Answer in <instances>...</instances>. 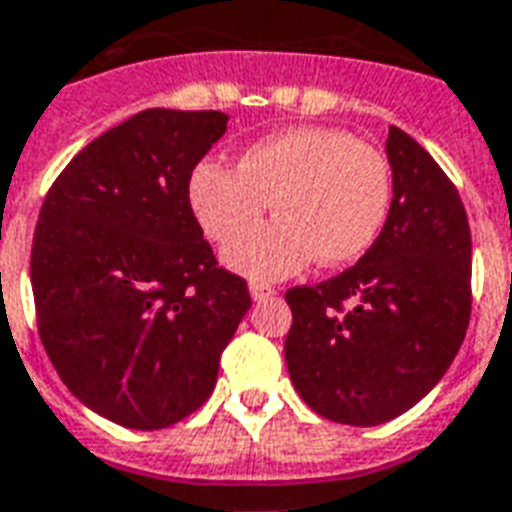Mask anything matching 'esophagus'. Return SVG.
<instances>
[{
    "instance_id": "esophagus-1",
    "label": "esophagus",
    "mask_w": 512,
    "mask_h": 512,
    "mask_svg": "<svg viewBox=\"0 0 512 512\" xmlns=\"http://www.w3.org/2000/svg\"><path fill=\"white\" fill-rule=\"evenodd\" d=\"M249 293H252L255 301H263V298H268V295H274L276 290L271 285H266V282H249Z\"/></svg>"
}]
</instances>
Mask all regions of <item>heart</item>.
<instances>
[{"label": "heart", "mask_w": 512, "mask_h": 512, "mask_svg": "<svg viewBox=\"0 0 512 512\" xmlns=\"http://www.w3.org/2000/svg\"><path fill=\"white\" fill-rule=\"evenodd\" d=\"M192 214L227 244L265 213L280 214L227 246V266L276 279L309 266H347L374 246L388 219L393 170L372 143L336 127H293L246 146L236 168L203 160L189 173Z\"/></svg>", "instance_id": "heart-1"}]
</instances>
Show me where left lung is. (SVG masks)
<instances>
[{"label":"left lung","instance_id":"obj_1","mask_svg":"<svg viewBox=\"0 0 512 512\" xmlns=\"http://www.w3.org/2000/svg\"><path fill=\"white\" fill-rule=\"evenodd\" d=\"M385 151L393 203L372 249L339 276L285 293L295 391L347 426L415 407L448 372L472 312V236L456 184L399 127Z\"/></svg>","mask_w":512,"mask_h":512}]
</instances>
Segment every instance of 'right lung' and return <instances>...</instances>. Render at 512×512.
Here are the masks:
<instances>
[{"instance_id":"1","label":"right lung","mask_w":512,"mask_h":512,"mask_svg":"<svg viewBox=\"0 0 512 512\" xmlns=\"http://www.w3.org/2000/svg\"><path fill=\"white\" fill-rule=\"evenodd\" d=\"M225 124L219 111L135 113L86 143L40 208L29 263L40 342L75 399L127 429L198 410L252 306L187 198Z\"/></svg>"}]
</instances>
